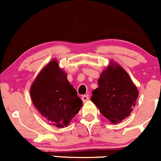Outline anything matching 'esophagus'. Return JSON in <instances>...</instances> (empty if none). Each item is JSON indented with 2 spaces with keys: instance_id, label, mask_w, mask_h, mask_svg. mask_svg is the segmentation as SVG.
<instances>
[{
  "instance_id": "1",
  "label": "esophagus",
  "mask_w": 161,
  "mask_h": 161,
  "mask_svg": "<svg viewBox=\"0 0 161 161\" xmlns=\"http://www.w3.org/2000/svg\"><path fill=\"white\" fill-rule=\"evenodd\" d=\"M82 100L83 102H87L89 100V96L87 94V95H83L82 97Z\"/></svg>"
}]
</instances>
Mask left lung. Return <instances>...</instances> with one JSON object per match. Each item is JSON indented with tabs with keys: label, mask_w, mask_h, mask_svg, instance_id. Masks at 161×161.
I'll return each mask as SVG.
<instances>
[{
	"label": "left lung",
	"mask_w": 161,
	"mask_h": 161,
	"mask_svg": "<svg viewBox=\"0 0 161 161\" xmlns=\"http://www.w3.org/2000/svg\"><path fill=\"white\" fill-rule=\"evenodd\" d=\"M98 86L92 92L91 100L102 115L113 124L128 117L139 95L128 73L112 61L100 74Z\"/></svg>",
	"instance_id": "obj_1"
}]
</instances>
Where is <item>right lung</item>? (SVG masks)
I'll return each instance as SVG.
<instances>
[{
	"instance_id": "1",
	"label": "right lung",
	"mask_w": 161,
	"mask_h": 161,
	"mask_svg": "<svg viewBox=\"0 0 161 161\" xmlns=\"http://www.w3.org/2000/svg\"><path fill=\"white\" fill-rule=\"evenodd\" d=\"M33 103L49 124L57 127L68 125L78 113L82 101L67 80L55 59L40 71L30 90Z\"/></svg>"
}]
</instances>
